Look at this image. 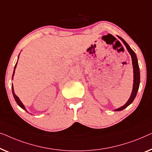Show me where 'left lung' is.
Masks as SVG:
<instances>
[{
  "mask_svg": "<svg viewBox=\"0 0 152 152\" xmlns=\"http://www.w3.org/2000/svg\"><path fill=\"white\" fill-rule=\"evenodd\" d=\"M118 38L122 40V41H123L124 45H125L126 47V48H127V51L129 52L130 55H131L132 60V65H133V69H134V84H133V89H132V94L130 96L128 101L126 102L123 106H122L121 107L116 109V110H115L114 111H122L124 109L127 107L129 106V104L134 101V98H136V96L137 94L138 88H139V85H140V69H139V66H138V59H137V57H136L135 52L132 50L131 48H130L129 45L126 42L125 40L123 39L121 37H120V36H118Z\"/></svg>",
  "mask_w": 152,
  "mask_h": 152,
  "instance_id": "obj_1",
  "label": "left lung"
}]
</instances>
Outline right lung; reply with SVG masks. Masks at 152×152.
I'll return each instance as SVG.
<instances>
[{"mask_svg": "<svg viewBox=\"0 0 152 152\" xmlns=\"http://www.w3.org/2000/svg\"><path fill=\"white\" fill-rule=\"evenodd\" d=\"M18 57H19V56H18ZM17 62H18V61H17ZM16 65H17V63H16V65H15V67H14V72H13V75H12V79H13V77H14V75L15 69H16ZM12 94H13V96H14V98L15 100H16V102H17V104H18V105L21 108L23 109V110H25V111H26V112H27V111L26 110V109H25V107L24 104H23L22 103V102L20 101V99H19V98H18V96H16V94H15V93H14V87H13V85H12Z\"/></svg>", "mask_w": 152, "mask_h": 152, "instance_id": "add662e5", "label": "right lung"}]
</instances>
